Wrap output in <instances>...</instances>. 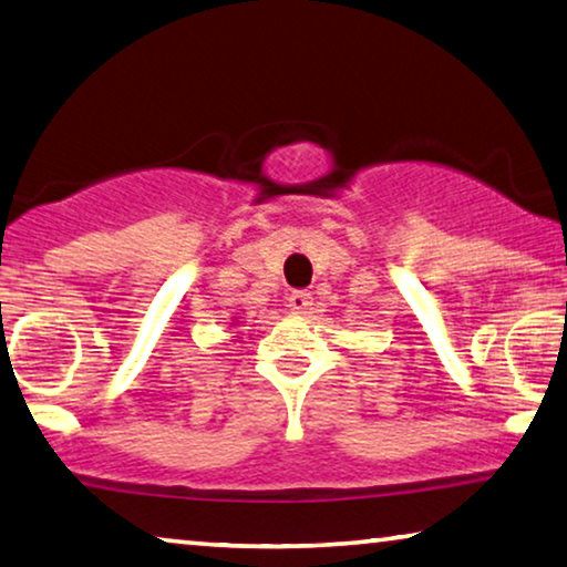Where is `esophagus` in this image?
Returning <instances> with one entry per match:
<instances>
[{"mask_svg": "<svg viewBox=\"0 0 567 567\" xmlns=\"http://www.w3.org/2000/svg\"><path fill=\"white\" fill-rule=\"evenodd\" d=\"M310 305H312V295L305 292V290L292 292L290 298H287V308H290L295 316H305V312L310 310Z\"/></svg>", "mask_w": 567, "mask_h": 567, "instance_id": "obj_1", "label": "esophagus"}]
</instances>
